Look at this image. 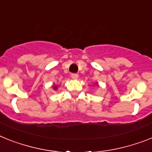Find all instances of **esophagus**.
Masks as SVG:
<instances>
[{
    "instance_id": "esophagus-1",
    "label": "esophagus",
    "mask_w": 152,
    "mask_h": 152,
    "mask_svg": "<svg viewBox=\"0 0 152 152\" xmlns=\"http://www.w3.org/2000/svg\"><path fill=\"white\" fill-rule=\"evenodd\" d=\"M71 77H72L73 80H77L79 77V75L77 73H72L71 74Z\"/></svg>"
}]
</instances>
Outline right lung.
<instances>
[{"label":"right lung","mask_w":152,"mask_h":152,"mask_svg":"<svg viewBox=\"0 0 152 152\" xmlns=\"http://www.w3.org/2000/svg\"><path fill=\"white\" fill-rule=\"evenodd\" d=\"M56 89H57V86H54V90H56Z\"/></svg>","instance_id":"add662e5"}]
</instances>
